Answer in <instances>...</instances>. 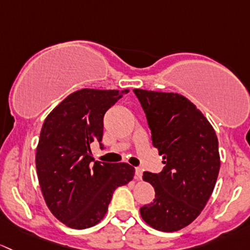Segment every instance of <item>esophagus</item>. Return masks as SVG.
<instances>
[{
    "mask_svg": "<svg viewBox=\"0 0 250 250\" xmlns=\"http://www.w3.org/2000/svg\"><path fill=\"white\" fill-rule=\"evenodd\" d=\"M142 174H143L142 168H140V167H136V171H135L136 179H142Z\"/></svg>",
    "mask_w": 250,
    "mask_h": 250,
    "instance_id": "obj_1",
    "label": "esophagus"
}]
</instances>
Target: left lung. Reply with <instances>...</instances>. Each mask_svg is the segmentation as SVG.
<instances>
[{"mask_svg": "<svg viewBox=\"0 0 250 250\" xmlns=\"http://www.w3.org/2000/svg\"><path fill=\"white\" fill-rule=\"evenodd\" d=\"M163 155V171L144 172L155 199L140 209L151 228L173 232L192 223L209 200L220 168L214 128L194 104L173 92L135 89Z\"/></svg>", "mask_w": 250, "mask_h": 250, "instance_id": "obj_1", "label": "left lung"}]
</instances>
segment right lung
<instances>
[{
	"instance_id": "right-lung-1",
	"label": "right lung",
	"mask_w": 250,
	"mask_h": 250,
	"mask_svg": "<svg viewBox=\"0 0 250 250\" xmlns=\"http://www.w3.org/2000/svg\"><path fill=\"white\" fill-rule=\"evenodd\" d=\"M127 92L78 90L44 120L36 153L38 181L50 212L68 228L96 225L115 189L133 179L132 166L95 161L91 153L94 142L104 148V114Z\"/></svg>"
}]
</instances>
